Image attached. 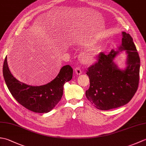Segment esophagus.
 <instances>
[{"instance_id":"esophagus-1","label":"esophagus","mask_w":146,"mask_h":146,"mask_svg":"<svg viewBox=\"0 0 146 146\" xmlns=\"http://www.w3.org/2000/svg\"><path fill=\"white\" fill-rule=\"evenodd\" d=\"M75 73L76 74V75H80V74H82V71L81 68L80 67H76L75 69Z\"/></svg>"}]
</instances>
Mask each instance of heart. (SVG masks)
Here are the masks:
<instances>
[{
    "label": "heart",
    "instance_id": "obj_1",
    "mask_svg": "<svg viewBox=\"0 0 146 146\" xmlns=\"http://www.w3.org/2000/svg\"><path fill=\"white\" fill-rule=\"evenodd\" d=\"M79 46H90L82 54V60L86 64H90L94 62L96 57L100 53V49L97 46H94L96 42L89 39H80L76 42Z\"/></svg>",
    "mask_w": 146,
    "mask_h": 146
}]
</instances>
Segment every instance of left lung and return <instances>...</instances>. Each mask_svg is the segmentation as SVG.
<instances>
[{"mask_svg":"<svg viewBox=\"0 0 146 146\" xmlns=\"http://www.w3.org/2000/svg\"><path fill=\"white\" fill-rule=\"evenodd\" d=\"M122 44L119 51L128 53L127 67L120 70L113 60L119 51L111 50L105 54L100 52L98 61L86 70L90 87L86 97L99 110H108L123 106L131 101L137 92L139 82L140 58L132 37L122 33Z\"/></svg>","mask_w":146,"mask_h":146,"instance_id":"obj_1","label":"left lung"}]
</instances>
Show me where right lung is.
<instances>
[{"label": "right lung", "mask_w": 146, "mask_h": 146, "mask_svg": "<svg viewBox=\"0 0 146 146\" xmlns=\"http://www.w3.org/2000/svg\"><path fill=\"white\" fill-rule=\"evenodd\" d=\"M3 75L9 90L19 104L35 113H48L60 101L64 83L73 76V68L70 65L61 68L58 75L50 83L33 86L19 82L9 69L7 56L3 65Z\"/></svg>", "instance_id": "1"}]
</instances>
